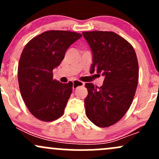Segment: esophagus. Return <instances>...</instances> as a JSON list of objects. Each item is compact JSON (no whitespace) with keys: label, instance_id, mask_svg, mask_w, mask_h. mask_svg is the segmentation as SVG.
<instances>
[{"label":"esophagus","instance_id":"esophagus-1","mask_svg":"<svg viewBox=\"0 0 159 159\" xmlns=\"http://www.w3.org/2000/svg\"><path fill=\"white\" fill-rule=\"evenodd\" d=\"M84 82L77 81V80H75V81H73V86H72V88L75 90V89H76L77 87H81V86H84Z\"/></svg>","mask_w":159,"mask_h":159}]
</instances>
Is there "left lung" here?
Instances as JSON below:
<instances>
[{"label": "left lung", "instance_id": "8db88e82", "mask_svg": "<svg viewBox=\"0 0 159 159\" xmlns=\"http://www.w3.org/2000/svg\"><path fill=\"white\" fill-rule=\"evenodd\" d=\"M93 52L90 73L105 76L98 87L86 83L84 99L87 118L98 127L117 123L132 105L138 84L139 67L132 45L111 31L82 33Z\"/></svg>", "mask_w": 159, "mask_h": 159}]
</instances>
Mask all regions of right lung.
Segmentation results:
<instances>
[{
	"label": "right lung",
	"mask_w": 159,
	"mask_h": 159,
	"mask_svg": "<svg viewBox=\"0 0 159 159\" xmlns=\"http://www.w3.org/2000/svg\"><path fill=\"white\" fill-rule=\"evenodd\" d=\"M81 34L68 30H48L35 36L24 48L18 67L19 90L29 111L42 121H54L64 113L72 92V81L53 79V69Z\"/></svg>",
	"instance_id": "obj_1"
}]
</instances>
